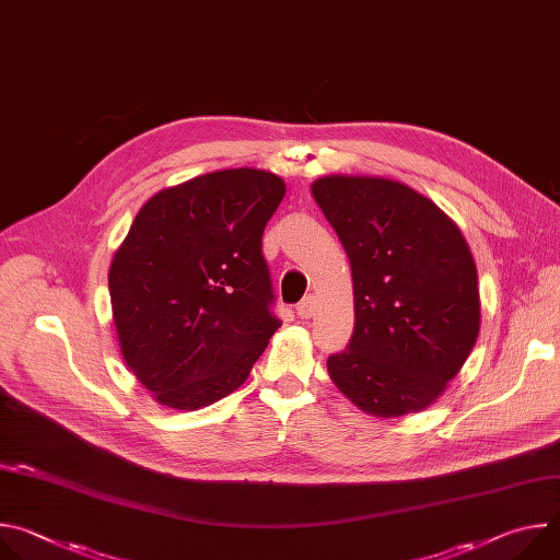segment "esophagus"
Segmentation results:
<instances>
[{"mask_svg":"<svg viewBox=\"0 0 560 560\" xmlns=\"http://www.w3.org/2000/svg\"><path fill=\"white\" fill-rule=\"evenodd\" d=\"M296 314L301 318H312L316 314V299L314 296H305L299 305H296Z\"/></svg>","mask_w":560,"mask_h":560,"instance_id":"obj_1","label":"esophagus"}]
</instances>
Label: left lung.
Returning a JSON list of instances; mask_svg holds the SVG:
<instances>
[{
  "instance_id": "obj_1",
  "label": "left lung",
  "mask_w": 560,
  "mask_h": 560,
  "mask_svg": "<svg viewBox=\"0 0 560 560\" xmlns=\"http://www.w3.org/2000/svg\"><path fill=\"white\" fill-rule=\"evenodd\" d=\"M310 188L352 268L354 332L328 359L332 383L372 417L430 408L481 328L478 277L463 232L401 182L328 175Z\"/></svg>"
}]
</instances>
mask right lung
Returning a JSON list of instances; mask_svg holds the SVG:
<instances>
[{"label": "right lung", "instance_id": "1", "mask_svg": "<svg viewBox=\"0 0 560 560\" xmlns=\"http://www.w3.org/2000/svg\"><path fill=\"white\" fill-rule=\"evenodd\" d=\"M285 182L217 171L152 195L108 270L121 357L156 404L199 410L242 387L281 322L261 234Z\"/></svg>", "mask_w": 560, "mask_h": 560}]
</instances>
